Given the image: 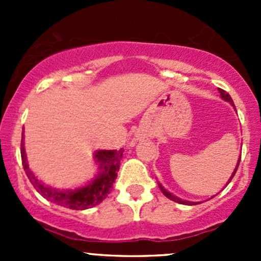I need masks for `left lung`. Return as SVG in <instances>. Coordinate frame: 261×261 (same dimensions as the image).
Masks as SVG:
<instances>
[{"mask_svg": "<svg viewBox=\"0 0 261 261\" xmlns=\"http://www.w3.org/2000/svg\"><path fill=\"white\" fill-rule=\"evenodd\" d=\"M218 91H220V94H221V98L222 99H225V101H227V102H230L231 105H232L233 107H235V105H233V101H232V98H231L230 97V94L227 93V92L226 91H223V89H221V88H218ZM240 159H241V156L239 158V160H238V164H236V168H235V170H233V173L232 174H231V177H230V179H228V181L227 183H226V186H227L228 183H230L231 180H232V178H233V175H235V173H236V170H238V168H239V164H240ZM158 186H159V188H160V191L163 192V194H164L165 197H168V198L169 199H172V201H174V202H177V203H180V204H188V206H193V204H198V203H196V202H189V201H183V199H180V198H178V197H175V196H173L172 193H170V192H168L167 189L164 188V187L162 186V184L159 183V181H158ZM225 186V187H226ZM215 197V196H213Z\"/></svg>", "mask_w": 261, "mask_h": 261, "instance_id": "obj_1", "label": "left lung"}]
</instances>
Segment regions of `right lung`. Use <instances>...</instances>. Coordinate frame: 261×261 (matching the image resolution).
Listing matches in <instances>:
<instances>
[{"label":"right lung","instance_id":"add662e5","mask_svg":"<svg viewBox=\"0 0 261 261\" xmlns=\"http://www.w3.org/2000/svg\"><path fill=\"white\" fill-rule=\"evenodd\" d=\"M123 150H97L94 152V160L98 164L99 173L93 180L89 181L84 187L69 191H60L41 183L29 169L26 160L25 147H23V133L21 140V160L22 167L28 175L29 180L34 188L48 201L57 203L59 206L70 210H87L101 203L110 193L112 184L117 178V172L120 169V162L122 159Z\"/></svg>","mask_w":261,"mask_h":261}]
</instances>
